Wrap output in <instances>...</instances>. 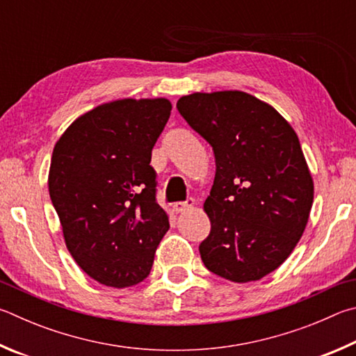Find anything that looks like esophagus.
<instances>
[{"mask_svg": "<svg viewBox=\"0 0 356 356\" xmlns=\"http://www.w3.org/2000/svg\"><path fill=\"white\" fill-rule=\"evenodd\" d=\"M192 208H194V200H192V198H189L188 202H178L173 204V209L177 211V213H188Z\"/></svg>", "mask_w": 356, "mask_h": 356, "instance_id": "1", "label": "esophagus"}]
</instances>
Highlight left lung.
I'll return each instance as SVG.
<instances>
[{
  "label": "left lung",
  "mask_w": 356,
  "mask_h": 356,
  "mask_svg": "<svg viewBox=\"0 0 356 356\" xmlns=\"http://www.w3.org/2000/svg\"><path fill=\"white\" fill-rule=\"evenodd\" d=\"M177 109L216 158L203 203L211 222L203 263L229 282H257L288 259L313 207V177L296 131L269 103L241 90L194 92Z\"/></svg>",
  "instance_id": "1"
}]
</instances>
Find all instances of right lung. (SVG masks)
Returning a JSON list of instances; mask_svg holds the SVG:
<instances>
[{
  "label": "right lung",
  "mask_w": 356,
  "mask_h": 356,
  "mask_svg": "<svg viewBox=\"0 0 356 356\" xmlns=\"http://www.w3.org/2000/svg\"><path fill=\"white\" fill-rule=\"evenodd\" d=\"M170 111L167 98L114 99L79 115L54 145L48 191L65 245L104 286L147 278L170 227L149 165Z\"/></svg>",
  "instance_id": "obj_1"
}]
</instances>
